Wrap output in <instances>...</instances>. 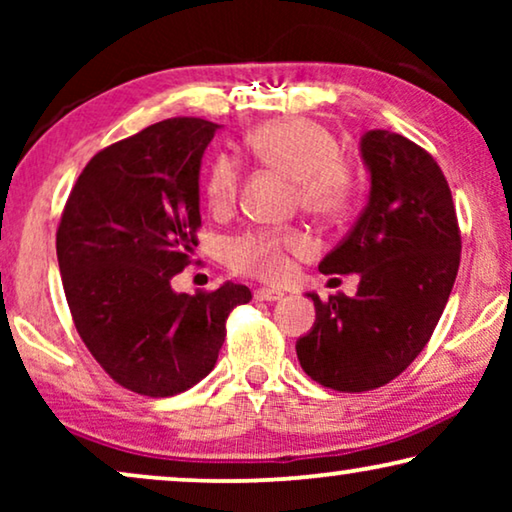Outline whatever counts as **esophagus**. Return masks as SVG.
I'll list each match as a JSON object with an SVG mask.
<instances>
[{
  "label": "esophagus",
  "mask_w": 512,
  "mask_h": 512,
  "mask_svg": "<svg viewBox=\"0 0 512 512\" xmlns=\"http://www.w3.org/2000/svg\"><path fill=\"white\" fill-rule=\"evenodd\" d=\"M254 296H256V300H270V303H272V300L282 298L284 293L279 289H268V286H263V289H256Z\"/></svg>",
  "instance_id": "obj_1"
}]
</instances>
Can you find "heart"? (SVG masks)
I'll use <instances>...</instances> for the list:
<instances>
[{"mask_svg": "<svg viewBox=\"0 0 512 512\" xmlns=\"http://www.w3.org/2000/svg\"><path fill=\"white\" fill-rule=\"evenodd\" d=\"M247 146L263 165L296 181L300 205L317 214H335L347 205L354 181L345 165L335 137L307 118H286L256 128ZM237 195V167L233 160L219 158L209 172L207 198L212 209H228ZM307 249V237L286 230H258L230 242L228 261L233 268L263 279H279L289 270V254Z\"/></svg>", "mask_w": 512, "mask_h": 512, "instance_id": "heart-1", "label": "heart"}]
</instances>
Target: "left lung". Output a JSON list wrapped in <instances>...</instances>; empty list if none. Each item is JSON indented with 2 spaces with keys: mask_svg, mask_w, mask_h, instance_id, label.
Here are the masks:
<instances>
[{
  "mask_svg": "<svg viewBox=\"0 0 512 512\" xmlns=\"http://www.w3.org/2000/svg\"><path fill=\"white\" fill-rule=\"evenodd\" d=\"M370 191L352 233L319 263L359 275L356 296L314 300V326L296 342L300 366L335 391H368L401 375L429 342L457 279L461 237L436 160L398 132L359 142Z\"/></svg>",
  "mask_w": 512,
  "mask_h": 512,
  "instance_id": "left-lung-1",
  "label": "left lung"
}]
</instances>
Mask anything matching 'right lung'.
I'll use <instances>...</instances> for the list:
<instances>
[{
  "label": "right lung",
  "mask_w": 512,
  "mask_h": 512,
  "mask_svg": "<svg viewBox=\"0 0 512 512\" xmlns=\"http://www.w3.org/2000/svg\"><path fill=\"white\" fill-rule=\"evenodd\" d=\"M221 125L167 118L86 165L62 212L58 265L76 331L97 363L144 396H174L212 373L244 284L177 293L200 228V165Z\"/></svg>",
  "instance_id": "add662e5"
}]
</instances>
